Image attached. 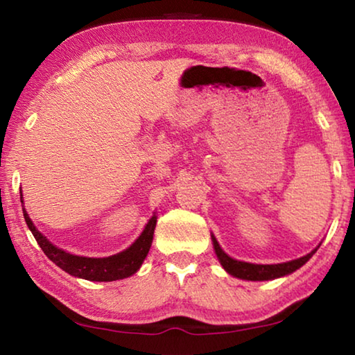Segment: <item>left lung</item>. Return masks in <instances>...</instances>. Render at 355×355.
<instances>
[{
	"mask_svg": "<svg viewBox=\"0 0 355 355\" xmlns=\"http://www.w3.org/2000/svg\"><path fill=\"white\" fill-rule=\"evenodd\" d=\"M213 244H214V250L216 255H218L219 261L222 266H224L225 271L228 274L235 275L238 279H244V280H272L282 277V275L291 274L299 269L300 266H304L307 263L311 255L315 254V250H311L310 254L305 257H300L297 260L288 261V263H280V264H252V263H245V261H238L233 260V258L228 257L224 250L219 248L218 241L213 236Z\"/></svg>",
	"mask_w": 355,
	"mask_h": 355,
	"instance_id": "left-lung-1",
	"label": "left lung"
}]
</instances>
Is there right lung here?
Returning <instances> with one entry per match:
<instances>
[{
	"mask_svg": "<svg viewBox=\"0 0 355 355\" xmlns=\"http://www.w3.org/2000/svg\"><path fill=\"white\" fill-rule=\"evenodd\" d=\"M23 216H25L26 224L29 227V230L33 232L35 241H37L40 249L44 250V254L50 258L53 263L58 264L59 268L64 269V271L69 272L70 275L92 282H112L133 275L137 269L141 268L144 258L148 254L156 227V216H153V218L148 220L146 228H144L142 235L137 238L127 250L106 258H87L71 255L67 254V252L58 249L56 245H53L44 235H42L37 228L34 227L33 220L29 219L28 213L25 211V208H23Z\"/></svg>",
	"mask_w": 355,
	"mask_h": 355,
	"instance_id": "right-lung-1",
	"label": "right lung"
}]
</instances>
